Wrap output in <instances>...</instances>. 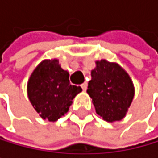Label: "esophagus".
<instances>
[{
	"label": "esophagus",
	"mask_w": 158,
	"mask_h": 158,
	"mask_svg": "<svg viewBox=\"0 0 158 158\" xmlns=\"http://www.w3.org/2000/svg\"><path fill=\"white\" fill-rule=\"evenodd\" d=\"M81 87H82L83 91H86V90H87V87H88V84H87V82H84L82 85H81Z\"/></svg>",
	"instance_id": "1"
}]
</instances>
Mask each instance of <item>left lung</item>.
I'll use <instances>...</instances> for the list:
<instances>
[{"label": "left lung", "instance_id": "left-lung-1", "mask_svg": "<svg viewBox=\"0 0 158 158\" xmlns=\"http://www.w3.org/2000/svg\"><path fill=\"white\" fill-rule=\"evenodd\" d=\"M91 77L87 93L92 98L96 113L110 123L124 119L135 96L129 74L118 63L102 59L96 61Z\"/></svg>", "mask_w": 158, "mask_h": 158}]
</instances>
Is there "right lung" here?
I'll return each instance as SVG.
<instances>
[{
    "label": "right lung",
    "instance_id": "1",
    "mask_svg": "<svg viewBox=\"0 0 158 158\" xmlns=\"http://www.w3.org/2000/svg\"><path fill=\"white\" fill-rule=\"evenodd\" d=\"M82 89L71 85L69 73L61 68L57 59H46L33 70L27 82V96L43 120L55 122L64 116L72 100Z\"/></svg>",
    "mask_w": 158,
    "mask_h": 158
}]
</instances>
